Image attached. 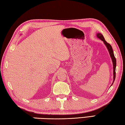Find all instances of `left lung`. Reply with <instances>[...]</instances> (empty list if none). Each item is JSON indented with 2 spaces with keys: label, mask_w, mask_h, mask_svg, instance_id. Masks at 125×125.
<instances>
[{
  "label": "left lung",
  "mask_w": 125,
  "mask_h": 125,
  "mask_svg": "<svg viewBox=\"0 0 125 125\" xmlns=\"http://www.w3.org/2000/svg\"><path fill=\"white\" fill-rule=\"evenodd\" d=\"M97 36L98 38H99L100 39H101V40L105 44V45H106V47L107 48V49H108V51L109 52V54H110V55L111 56V60H112L113 61V75H114V81H113V84L114 82L115 79V76H116V72H115V70H116V58L114 56V52H113V48L112 47H111V45L110 44H109L108 43L106 42V41L105 40V39L104 38V37L101 33H97ZM113 84L111 85H113Z\"/></svg>",
  "instance_id": "1"
}]
</instances>
